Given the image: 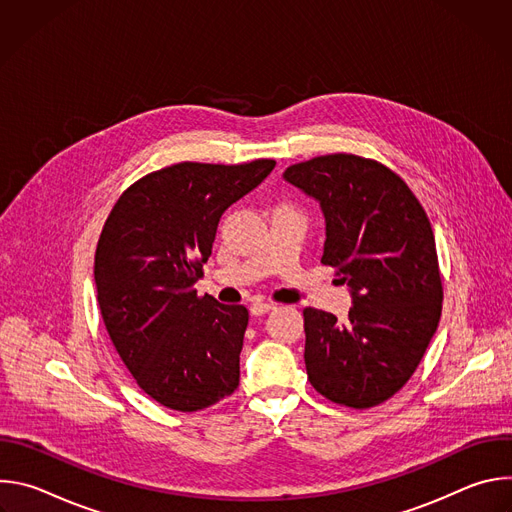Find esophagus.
Returning a JSON list of instances; mask_svg holds the SVG:
<instances>
[{"label": "esophagus", "mask_w": 512, "mask_h": 512, "mask_svg": "<svg viewBox=\"0 0 512 512\" xmlns=\"http://www.w3.org/2000/svg\"><path fill=\"white\" fill-rule=\"evenodd\" d=\"M275 306L273 304H269V302H253L251 304V314L253 316H263V314H267V312H271Z\"/></svg>", "instance_id": "obj_1"}]
</instances>
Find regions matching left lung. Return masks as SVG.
<instances>
[{
	"label": "left lung",
	"mask_w": 512,
	"mask_h": 512,
	"mask_svg": "<svg viewBox=\"0 0 512 512\" xmlns=\"http://www.w3.org/2000/svg\"><path fill=\"white\" fill-rule=\"evenodd\" d=\"M285 182L320 202L322 263L348 285L352 308L338 322L304 310L306 371L326 399L369 409L415 373L442 316V277L429 218L387 166L332 154L289 166Z\"/></svg>",
	"instance_id": "left-lung-1"
}]
</instances>
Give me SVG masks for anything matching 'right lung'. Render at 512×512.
<instances>
[{"instance_id":"right-lung-1","label":"right lung","mask_w":512,"mask_h":512,"mask_svg":"<svg viewBox=\"0 0 512 512\" xmlns=\"http://www.w3.org/2000/svg\"><path fill=\"white\" fill-rule=\"evenodd\" d=\"M273 160L182 162L129 186L95 253L105 328L137 385L160 405L198 411L239 387L245 306L198 298L223 212L257 188Z\"/></svg>"}]
</instances>
